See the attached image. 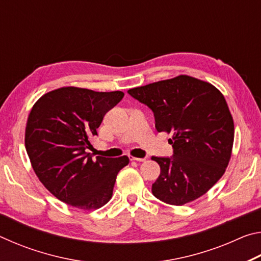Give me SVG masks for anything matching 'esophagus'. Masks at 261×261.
<instances>
[{
	"label": "esophagus",
	"mask_w": 261,
	"mask_h": 261,
	"mask_svg": "<svg viewBox=\"0 0 261 261\" xmlns=\"http://www.w3.org/2000/svg\"><path fill=\"white\" fill-rule=\"evenodd\" d=\"M131 161H137V162H144L146 161V158H135V156H130Z\"/></svg>",
	"instance_id": "34e87169"
}]
</instances>
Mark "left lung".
Instances as JSON below:
<instances>
[{
  "label": "left lung",
  "instance_id": "8db88e82",
  "mask_svg": "<svg viewBox=\"0 0 261 261\" xmlns=\"http://www.w3.org/2000/svg\"><path fill=\"white\" fill-rule=\"evenodd\" d=\"M127 93L152 110L159 132H173V156H152L161 169L152 193L175 206L205 194L222 177L231 156L233 121L222 93L184 74Z\"/></svg>",
  "mask_w": 261,
  "mask_h": 261
}]
</instances>
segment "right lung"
<instances>
[{"instance_id":"right-lung-1","label":"right lung","mask_w":261,"mask_h":261,"mask_svg":"<svg viewBox=\"0 0 261 261\" xmlns=\"http://www.w3.org/2000/svg\"><path fill=\"white\" fill-rule=\"evenodd\" d=\"M124 93L62 87L42 95L29 115L25 147L34 173L61 201L95 210L113 196L116 176L129 158L92 159L91 138L106 113Z\"/></svg>"}]
</instances>
